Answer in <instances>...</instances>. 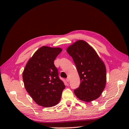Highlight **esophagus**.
I'll use <instances>...</instances> for the list:
<instances>
[{"instance_id":"34e87169","label":"esophagus","mask_w":129,"mask_h":129,"mask_svg":"<svg viewBox=\"0 0 129 129\" xmlns=\"http://www.w3.org/2000/svg\"><path fill=\"white\" fill-rule=\"evenodd\" d=\"M69 80H70V79H69V78H67L66 79V81H67V82H69Z\"/></svg>"}]
</instances>
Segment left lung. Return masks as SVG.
<instances>
[{
	"mask_svg": "<svg viewBox=\"0 0 129 129\" xmlns=\"http://www.w3.org/2000/svg\"><path fill=\"white\" fill-rule=\"evenodd\" d=\"M80 79L79 87L74 90L79 99L89 102L96 99L105 88L106 68L95 50L84 40H78L68 48Z\"/></svg>",
	"mask_w": 129,
	"mask_h": 129,
	"instance_id": "1",
	"label": "left lung"
}]
</instances>
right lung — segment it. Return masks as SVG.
<instances>
[{
  "label": "right lung",
  "instance_id": "add662e5",
  "mask_svg": "<svg viewBox=\"0 0 129 129\" xmlns=\"http://www.w3.org/2000/svg\"><path fill=\"white\" fill-rule=\"evenodd\" d=\"M61 51L59 48L42 46L29 60L23 73L27 92L35 103L45 108L58 104L65 87L54 64Z\"/></svg>",
  "mask_w": 129,
  "mask_h": 129
}]
</instances>
